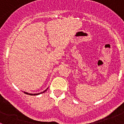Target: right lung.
<instances>
[{"instance_id": "obj_1", "label": "right lung", "mask_w": 124, "mask_h": 124, "mask_svg": "<svg viewBox=\"0 0 124 124\" xmlns=\"http://www.w3.org/2000/svg\"><path fill=\"white\" fill-rule=\"evenodd\" d=\"M47 89H48V88H47ZM47 89L46 90H45L44 91H43L42 92H41V93H27V92H24V93H26V94H27V95H37L40 94V93H44V92H45L46 91H47Z\"/></svg>"}]
</instances>
